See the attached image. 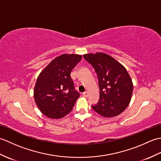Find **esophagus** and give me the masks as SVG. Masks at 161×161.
I'll use <instances>...</instances> for the list:
<instances>
[{"label":"esophagus","mask_w":161,"mask_h":161,"mask_svg":"<svg viewBox=\"0 0 161 161\" xmlns=\"http://www.w3.org/2000/svg\"><path fill=\"white\" fill-rule=\"evenodd\" d=\"M88 95H89V93H88V92H84L83 93V96L85 97H87L88 96Z\"/></svg>","instance_id":"34e87169"}]
</instances>
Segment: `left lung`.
Listing matches in <instances>:
<instances>
[{
  "instance_id": "8db88e82",
  "label": "left lung",
  "mask_w": 161,
  "mask_h": 161,
  "mask_svg": "<svg viewBox=\"0 0 161 161\" xmlns=\"http://www.w3.org/2000/svg\"><path fill=\"white\" fill-rule=\"evenodd\" d=\"M84 57L96 71L100 89V101L92 108L104 118L121 114L131 102L133 89L125 67L104 53L85 54Z\"/></svg>"
}]
</instances>
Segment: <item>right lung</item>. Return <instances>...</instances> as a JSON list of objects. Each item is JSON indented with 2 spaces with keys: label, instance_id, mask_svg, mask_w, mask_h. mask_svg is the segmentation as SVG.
Instances as JSON below:
<instances>
[{
  "label": "right lung",
  "instance_id": "1",
  "mask_svg": "<svg viewBox=\"0 0 161 161\" xmlns=\"http://www.w3.org/2000/svg\"><path fill=\"white\" fill-rule=\"evenodd\" d=\"M81 58V54H63L54 58L39 75L34 98L46 117L60 119L72 111L80 95L74 89L70 73Z\"/></svg>",
  "mask_w": 161,
  "mask_h": 161
}]
</instances>
